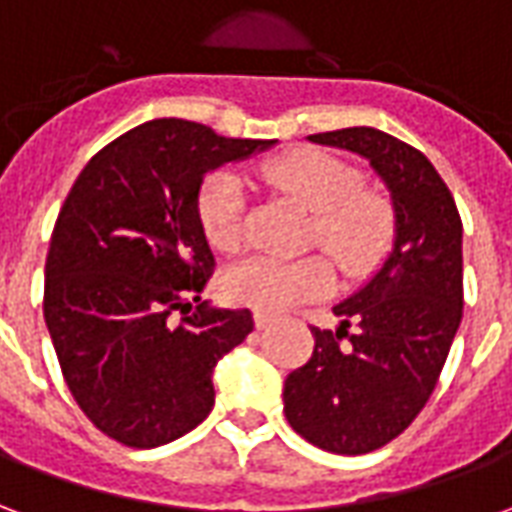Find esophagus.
Returning a JSON list of instances; mask_svg holds the SVG:
<instances>
[{"mask_svg": "<svg viewBox=\"0 0 512 512\" xmlns=\"http://www.w3.org/2000/svg\"><path fill=\"white\" fill-rule=\"evenodd\" d=\"M274 321H277V315H268V312H260V310L255 312V326H257V329H268V326H271Z\"/></svg>", "mask_w": 512, "mask_h": 512, "instance_id": "esophagus-1", "label": "esophagus"}]
</instances>
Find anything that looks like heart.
Returning a JSON list of instances; mask_svg holds the SVG:
<instances>
[{"label":"heart","instance_id":"obj_1","mask_svg":"<svg viewBox=\"0 0 512 512\" xmlns=\"http://www.w3.org/2000/svg\"><path fill=\"white\" fill-rule=\"evenodd\" d=\"M263 178L312 213L310 241L332 257L348 277H359L386 255L395 235L389 202L359 189V175L323 150H293L263 167ZM200 222L219 252H235L244 241V183L235 172H216L200 191ZM332 266L321 255L301 260L252 257L222 277L233 304L260 312H282L332 290Z\"/></svg>","mask_w":512,"mask_h":512}]
</instances>
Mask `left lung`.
Returning <instances> with one entry per match:
<instances>
[{
	"label": "left lung",
	"instance_id": "8db88e82",
	"mask_svg": "<svg viewBox=\"0 0 512 512\" xmlns=\"http://www.w3.org/2000/svg\"><path fill=\"white\" fill-rule=\"evenodd\" d=\"M370 161L395 213L392 249L337 329H315L307 365L285 378V417L315 447L365 455L400 436L428 403L463 315V224L447 183L417 147L378 128L307 136Z\"/></svg>",
	"mask_w": 512,
	"mask_h": 512
}]
</instances>
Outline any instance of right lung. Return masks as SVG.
Instances as JSON below:
<instances>
[{
	"label": "right lung",
	"instance_id": "add662e5",
	"mask_svg": "<svg viewBox=\"0 0 512 512\" xmlns=\"http://www.w3.org/2000/svg\"><path fill=\"white\" fill-rule=\"evenodd\" d=\"M274 145L161 117L117 136L73 183L46 257L43 315L65 384L109 439L150 450L211 414L213 367L255 321L211 301L190 312L213 271L202 180Z\"/></svg>",
	"mask_w": 512,
	"mask_h": 512
}]
</instances>
